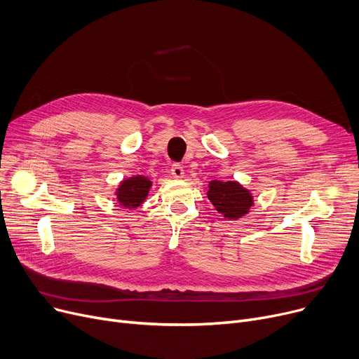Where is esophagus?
<instances>
[{
	"label": "esophagus",
	"mask_w": 359,
	"mask_h": 359,
	"mask_svg": "<svg viewBox=\"0 0 359 359\" xmlns=\"http://www.w3.org/2000/svg\"><path fill=\"white\" fill-rule=\"evenodd\" d=\"M170 173H172V176L175 179H182L183 175H184V170H183V167L180 164H173L172 168H170Z\"/></svg>",
	"instance_id": "obj_1"
}]
</instances>
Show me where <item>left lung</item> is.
I'll list each match as a JSON object with an SVG mask.
<instances>
[{
	"label": "left lung",
	"instance_id": "left-lung-1",
	"mask_svg": "<svg viewBox=\"0 0 359 359\" xmlns=\"http://www.w3.org/2000/svg\"><path fill=\"white\" fill-rule=\"evenodd\" d=\"M206 195L215 210L230 221L246 215L255 203L252 194L238 182L212 180L210 182V189Z\"/></svg>",
	"mask_w": 359,
	"mask_h": 359
}]
</instances>
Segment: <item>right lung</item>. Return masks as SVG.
Segmentation results:
<instances>
[{"label":"right lung","instance_id":"right-lung-1","mask_svg":"<svg viewBox=\"0 0 359 359\" xmlns=\"http://www.w3.org/2000/svg\"><path fill=\"white\" fill-rule=\"evenodd\" d=\"M151 184L153 183H151L149 179L140 175L125 179L116 189L118 202L128 210L138 208L148 196Z\"/></svg>","mask_w":359,"mask_h":359}]
</instances>
